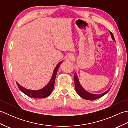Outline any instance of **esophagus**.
<instances>
[{
	"label": "esophagus",
	"mask_w": 128,
	"mask_h": 128,
	"mask_svg": "<svg viewBox=\"0 0 128 128\" xmlns=\"http://www.w3.org/2000/svg\"><path fill=\"white\" fill-rule=\"evenodd\" d=\"M66 60L68 62H72L73 60H74V56H73L72 55H69L66 56Z\"/></svg>",
	"instance_id": "1"
}]
</instances>
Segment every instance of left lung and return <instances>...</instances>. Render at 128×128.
Returning <instances> with one entry per match:
<instances>
[{
    "label": "left lung",
    "mask_w": 128,
    "mask_h": 128,
    "mask_svg": "<svg viewBox=\"0 0 128 128\" xmlns=\"http://www.w3.org/2000/svg\"><path fill=\"white\" fill-rule=\"evenodd\" d=\"M110 32V34L111 35V37L113 40L115 41V39L114 37V36L113 34L111 32ZM116 42V41H115ZM74 82H75V90L76 91L77 94L79 95V96L82 98L83 99H85L86 100H96L97 99H98L100 98L101 97L103 96L104 95H105L106 94H107L109 91L110 90V88L107 91H106L105 92L101 94H93L91 93H90L89 92L87 91L85 89H84L83 88V87L82 85H81V84L80 82L79 79L78 78V76L77 75L76 73H75L74 75Z\"/></svg>",
    "instance_id": "left-lung-1"
}]
</instances>
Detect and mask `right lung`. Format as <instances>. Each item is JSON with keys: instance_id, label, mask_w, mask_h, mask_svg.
<instances>
[{"instance_id": "1", "label": "right lung", "mask_w": 128, "mask_h": 128, "mask_svg": "<svg viewBox=\"0 0 128 128\" xmlns=\"http://www.w3.org/2000/svg\"><path fill=\"white\" fill-rule=\"evenodd\" d=\"M62 62H63V61L59 62L58 65L56 66L55 69L54 70L50 82H48L47 85L44 86L42 89L38 90H32L27 89L26 88H24L22 86H21L20 84H18L16 82V84H17V85L18 86L19 89L24 94H25L30 97L33 98H42L47 97L52 93L54 89V84H55L57 72H58L59 66H60V65Z\"/></svg>"}]
</instances>
